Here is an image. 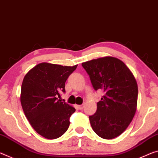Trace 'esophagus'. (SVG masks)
<instances>
[{
  "label": "esophagus",
  "mask_w": 158,
  "mask_h": 158,
  "mask_svg": "<svg viewBox=\"0 0 158 158\" xmlns=\"http://www.w3.org/2000/svg\"><path fill=\"white\" fill-rule=\"evenodd\" d=\"M84 104H82V105H79V106H77V108L79 110H82L84 108Z\"/></svg>",
  "instance_id": "obj_1"
}]
</instances>
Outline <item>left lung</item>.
I'll return each instance as SVG.
<instances>
[{
	"label": "left lung",
	"mask_w": 158,
	"mask_h": 158,
	"mask_svg": "<svg viewBox=\"0 0 158 158\" xmlns=\"http://www.w3.org/2000/svg\"><path fill=\"white\" fill-rule=\"evenodd\" d=\"M94 89L105 95L97 102V110L89 116L98 136L112 139L126 130L136 110L138 86L135 77L123 62L104 57L83 62Z\"/></svg>",
	"instance_id": "left-lung-1"
}]
</instances>
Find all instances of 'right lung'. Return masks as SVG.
Instances as JSON below:
<instances>
[{"mask_svg":"<svg viewBox=\"0 0 158 158\" xmlns=\"http://www.w3.org/2000/svg\"><path fill=\"white\" fill-rule=\"evenodd\" d=\"M42 62L24 77L21 88L22 109L37 133L48 139H55L65 133L74 107L57 99L65 93V82L77 69Z\"/></svg>","mask_w":158,"mask_h":158,"instance_id":"add662e5","label":"right lung"}]
</instances>
